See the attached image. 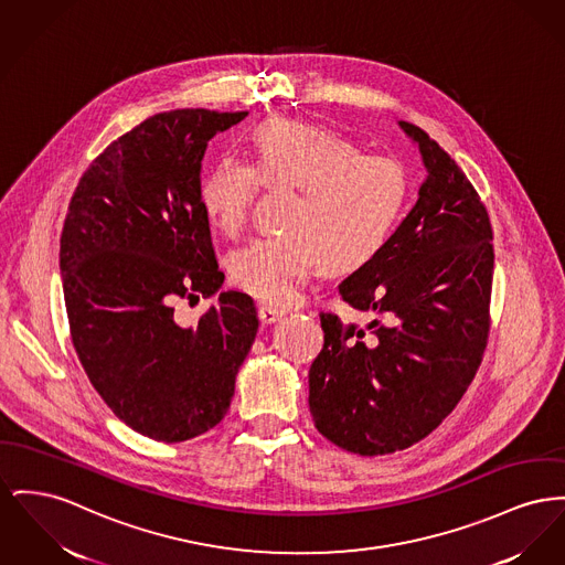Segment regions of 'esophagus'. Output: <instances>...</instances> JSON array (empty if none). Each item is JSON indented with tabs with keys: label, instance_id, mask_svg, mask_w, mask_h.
<instances>
[{
	"label": "esophagus",
	"instance_id": "esophagus-1",
	"mask_svg": "<svg viewBox=\"0 0 565 565\" xmlns=\"http://www.w3.org/2000/svg\"><path fill=\"white\" fill-rule=\"evenodd\" d=\"M281 316H284L281 309H275V307H268V305H260V307H258V318H260L265 324L277 322Z\"/></svg>",
	"mask_w": 565,
	"mask_h": 565
}]
</instances>
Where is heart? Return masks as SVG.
Listing matches in <instances>:
<instances>
[{"label":"heart","instance_id":"heart-1","mask_svg":"<svg viewBox=\"0 0 565 565\" xmlns=\"http://www.w3.org/2000/svg\"><path fill=\"white\" fill-rule=\"evenodd\" d=\"M258 185L292 188L286 233L254 241L231 258L233 284L266 305L299 299L305 281L324 266L352 273L391 243L412 199V174L393 153H363L339 134L273 117L252 134L249 162L226 156L200 183L211 226L231 238L245 231Z\"/></svg>","mask_w":565,"mask_h":565}]
</instances>
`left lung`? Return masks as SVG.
<instances>
[{"label": "left lung", "mask_w": 565, "mask_h": 565, "mask_svg": "<svg viewBox=\"0 0 565 565\" xmlns=\"http://www.w3.org/2000/svg\"><path fill=\"white\" fill-rule=\"evenodd\" d=\"M401 128L429 174L386 249L339 286L369 324L320 311L324 348L309 369L316 429L363 457L409 448L437 429L471 384L491 329L489 211L429 134Z\"/></svg>", "instance_id": "obj_1"}]
</instances>
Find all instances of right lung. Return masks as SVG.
<instances>
[{
	"mask_svg": "<svg viewBox=\"0 0 565 565\" xmlns=\"http://www.w3.org/2000/svg\"><path fill=\"white\" fill-rule=\"evenodd\" d=\"M247 113L179 108L113 140L83 172L60 238L67 324L113 414L156 441L213 429L258 331L252 297L228 290L194 327L190 307L224 284L200 172L209 140Z\"/></svg>",
	"mask_w": 565,
	"mask_h": 565,
	"instance_id": "1",
	"label": "right lung"
}]
</instances>
